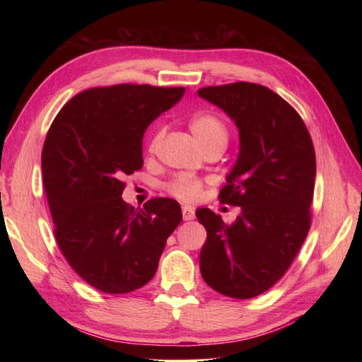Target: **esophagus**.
<instances>
[{"mask_svg": "<svg viewBox=\"0 0 362 362\" xmlns=\"http://www.w3.org/2000/svg\"><path fill=\"white\" fill-rule=\"evenodd\" d=\"M182 214H183V221H193L194 219V209L189 205H183L182 206Z\"/></svg>", "mask_w": 362, "mask_h": 362, "instance_id": "34e87169", "label": "esophagus"}]
</instances>
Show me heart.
I'll use <instances>...</instances> for the list:
<instances>
[{
	"mask_svg": "<svg viewBox=\"0 0 362 362\" xmlns=\"http://www.w3.org/2000/svg\"><path fill=\"white\" fill-rule=\"evenodd\" d=\"M188 129L194 135L197 143L201 144L204 152H218L221 153L227 148L230 140V129L227 121L221 117L218 112L201 110L191 115L188 119ZM165 136V129L158 127L153 132L149 141V152H156L161 140ZM166 193L179 201H194L201 196L204 189V182L196 175L191 174H177L165 185Z\"/></svg>",
	"mask_w": 362,
	"mask_h": 362,
	"instance_id": "b5f03b06",
	"label": "heart"
}]
</instances>
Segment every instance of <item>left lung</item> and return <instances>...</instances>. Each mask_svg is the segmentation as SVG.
<instances>
[{
  "label": "left lung",
  "mask_w": 362,
  "mask_h": 362,
  "mask_svg": "<svg viewBox=\"0 0 362 362\" xmlns=\"http://www.w3.org/2000/svg\"><path fill=\"white\" fill-rule=\"evenodd\" d=\"M240 129V156L219 202L241 206L233 224L209 209L201 274L219 294L252 298L286 274L311 227L316 152L303 119L271 88L233 82L197 90Z\"/></svg>",
  "instance_id": "obj_1"
}]
</instances>
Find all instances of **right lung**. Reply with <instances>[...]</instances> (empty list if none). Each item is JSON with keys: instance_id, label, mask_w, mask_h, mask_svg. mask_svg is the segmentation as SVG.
Instances as JSON below:
<instances>
[{"instance_id": "1", "label": "right lung", "mask_w": 362, "mask_h": 362, "mask_svg": "<svg viewBox=\"0 0 362 362\" xmlns=\"http://www.w3.org/2000/svg\"><path fill=\"white\" fill-rule=\"evenodd\" d=\"M183 87L118 83L88 88L54 118L42 151L54 236L76 274L107 294L144 286L182 221L179 202L122 201L124 177L143 166V135Z\"/></svg>"}]
</instances>
